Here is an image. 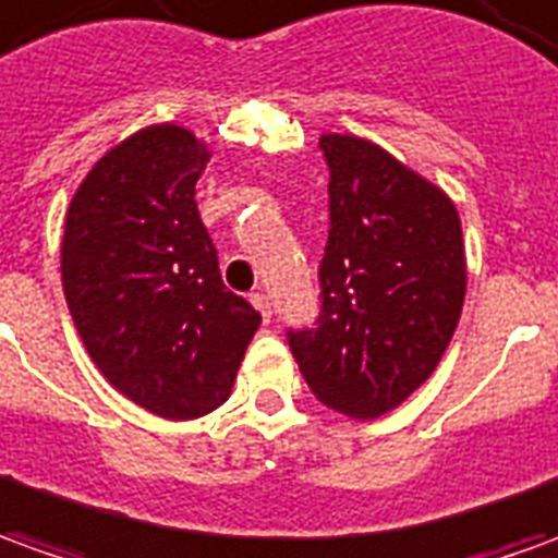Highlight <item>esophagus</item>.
<instances>
[{
  "label": "esophagus",
  "instance_id": "obj_1",
  "mask_svg": "<svg viewBox=\"0 0 558 558\" xmlns=\"http://www.w3.org/2000/svg\"><path fill=\"white\" fill-rule=\"evenodd\" d=\"M252 303H255V310L260 313V318H264V322H270L272 318L270 298H267V294H260V291H255V294H252Z\"/></svg>",
  "mask_w": 558,
  "mask_h": 558
}]
</instances>
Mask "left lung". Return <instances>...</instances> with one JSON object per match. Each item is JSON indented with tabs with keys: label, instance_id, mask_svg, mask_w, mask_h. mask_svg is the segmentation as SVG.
<instances>
[{
	"label": "left lung",
	"instance_id": "left-lung-1",
	"mask_svg": "<svg viewBox=\"0 0 558 558\" xmlns=\"http://www.w3.org/2000/svg\"><path fill=\"white\" fill-rule=\"evenodd\" d=\"M330 233L318 328L288 343L318 401L379 418L437 371L468 291L462 218L444 187L352 133H322Z\"/></svg>",
	"mask_w": 558,
	"mask_h": 558
}]
</instances>
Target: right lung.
Masks as SVG:
<instances>
[{
  "mask_svg": "<svg viewBox=\"0 0 558 558\" xmlns=\"http://www.w3.org/2000/svg\"><path fill=\"white\" fill-rule=\"evenodd\" d=\"M209 145L179 124L118 142L75 187L60 272L96 371L169 422L218 410L255 337V306L225 288L194 187Z\"/></svg>",
  "mask_w": 558,
  "mask_h": 558,
  "instance_id": "obj_1",
  "label": "right lung"
}]
</instances>
